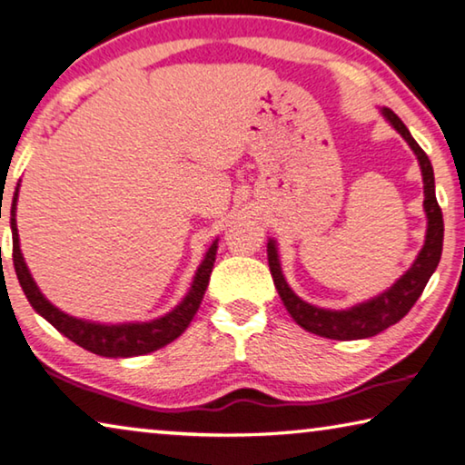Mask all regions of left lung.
<instances>
[{
    "label": "left lung",
    "instance_id": "obj_1",
    "mask_svg": "<svg viewBox=\"0 0 465 465\" xmlns=\"http://www.w3.org/2000/svg\"><path fill=\"white\" fill-rule=\"evenodd\" d=\"M381 115L385 117L395 132L408 142V146L418 158L424 183V214H426V234H424V245L420 253L416 255L414 263L410 265V270L404 272V276L395 280L387 291L381 294L372 296V299L354 304L350 309H323L315 307L307 301H302L299 294L288 286L282 265H280L278 257V245L276 241H268V263L273 278V284L278 288L280 299H282L284 307L291 317L299 323L302 330H307L315 336L330 338V340H362L377 336L379 331L387 330V327L398 323L410 309L414 307L418 296L422 294L426 282H429L432 273H435L440 251H443V214L437 203L435 195V173H432V164L429 156L424 154V150L418 146L412 134L408 132V127L401 124V119L395 115L391 109L383 106Z\"/></svg>",
    "mask_w": 465,
    "mask_h": 465
}]
</instances>
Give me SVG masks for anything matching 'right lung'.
Returning a JSON list of instances; mask_svg holds the SVG:
<instances>
[{"instance_id": "add662e5", "label": "right lung", "mask_w": 465, "mask_h": 465, "mask_svg": "<svg viewBox=\"0 0 465 465\" xmlns=\"http://www.w3.org/2000/svg\"><path fill=\"white\" fill-rule=\"evenodd\" d=\"M18 189H20V183L16 192H14L12 218H10L14 268H16L18 282L22 286V291H25L28 302L33 304L36 313L47 319L57 331L64 333L65 338H70L84 350H88V352L106 356V359H129V356L154 352V350L171 344L173 340H177L181 333L187 330V325L192 323L193 315L197 313V309H200L205 288H208L210 273L216 262L218 239L212 242L208 251H205L203 260L195 272L192 288H189L185 299H183L177 307L169 311L166 315L152 319V322H132V323L88 322V319H78L64 313V311L55 307V304H51L47 299H45V294L39 291V286H36L33 273H30L28 265L25 262V255H22L20 251V237H18V226H16Z\"/></svg>"}]
</instances>
